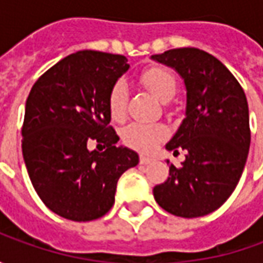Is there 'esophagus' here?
<instances>
[{"label":"esophagus","mask_w":263,"mask_h":263,"mask_svg":"<svg viewBox=\"0 0 263 263\" xmlns=\"http://www.w3.org/2000/svg\"><path fill=\"white\" fill-rule=\"evenodd\" d=\"M139 162H141V165H149V163H152V162H154V158H149V156H141V158H139Z\"/></svg>","instance_id":"obj_1"}]
</instances>
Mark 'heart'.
Masks as SVG:
<instances>
[{"instance_id": "b5f03b06", "label": "heart", "mask_w": 263, "mask_h": 263, "mask_svg": "<svg viewBox=\"0 0 263 263\" xmlns=\"http://www.w3.org/2000/svg\"><path fill=\"white\" fill-rule=\"evenodd\" d=\"M141 80L149 91L160 101H169L177 91V79L173 71L163 66H154L148 69ZM128 107V87L124 81H117L108 96V111L114 121H122ZM121 137L129 148L149 152L154 151L167 137V128L159 122L142 124L132 122L122 129Z\"/></svg>"}]
</instances>
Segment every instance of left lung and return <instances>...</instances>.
<instances>
[{"instance_id":"obj_1","label":"left lung","mask_w":263,"mask_h":263,"mask_svg":"<svg viewBox=\"0 0 263 263\" xmlns=\"http://www.w3.org/2000/svg\"><path fill=\"white\" fill-rule=\"evenodd\" d=\"M182 76L187 90L186 118L167 151H186L182 166L169 165V177L154 187L162 209L194 218L213 213L237 187L251 145L248 103L242 87L213 54L177 48L154 54Z\"/></svg>"}]
</instances>
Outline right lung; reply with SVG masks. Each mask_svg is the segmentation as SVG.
Listing matches in <instances>:
<instances>
[{"instance_id": "obj_1", "label": "right lung", "mask_w": 263, "mask_h": 263, "mask_svg": "<svg viewBox=\"0 0 263 263\" xmlns=\"http://www.w3.org/2000/svg\"><path fill=\"white\" fill-rule=\"evenodd\" d=\"M129 69L122 54L76 52L46 70L32 87L22 125V154L45 205L71 221L97 220L115 201L121 175L138 155L115 146L108 96ZM96 142L105 151H88Z\"/></svg>"}]
</instances>
